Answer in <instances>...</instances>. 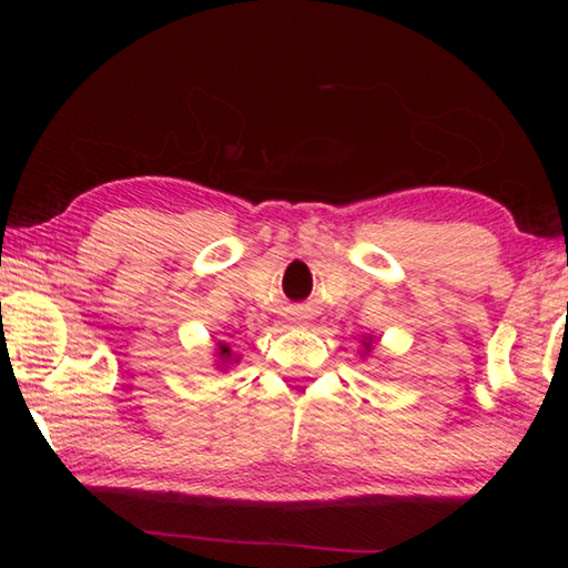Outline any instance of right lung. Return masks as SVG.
I'll return each mask as SVG.
<instances>
[{"label":"right lung","instance_id":"obj_1","mask_svg":"<svg viewBox=\"0 0 568 568\" xmlns=\"http://www.w3.org/2000/svg\"><path fill=\"white\" fill-rule=\"evenodd\" d=\"M230 355H233V353H230L227 345H225V343H220V358H225V363H227Z\"/></svg>","mask_w":568,"mask_h":568}]
</instances>
